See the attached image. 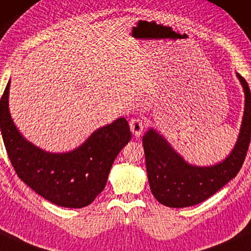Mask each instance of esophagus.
<instances>
[{"mask_svg":"<svg viewBox=\"0 0 251 251\" xmlns=\"http://www.w3.org/2000/svg\"><path fill=\"white\" fill-rule=\"evenodd\" d=\"M129 127H130V130H132V133L134 134V135L140 136L142 132H143V128H144L143 119L140 118V117L132 118V119H130V122H129Z\"/></svg>","mask_w":251,"mask_h":251,"instance_id":"34e87169","label":"esophagus"}]
</instances>
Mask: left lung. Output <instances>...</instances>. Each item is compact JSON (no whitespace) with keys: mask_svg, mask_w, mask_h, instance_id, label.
Segmentation results:
<instances>
[{"mask_svg":"<svg viewBox=\"0 0 251 251\" xmlns=\"http://www.w3.org/2000/svg\"><path fill=\"white\" fill-rule=\"evenodd\" d=\"M245 91V114L237 143L222 162L209 167L187 163L168 141L153 128L143 136L150 188L156 201L169 207L200 204L226 185L240 171L251 134V93L247 81L237 73Z\"/></svg>","mask_w":251,"mask_h":251,"instance_id":"left-lung-1","label":"left lung"}]
</instances>
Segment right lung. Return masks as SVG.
Returning <instances> with one entry per match:
<instances>
[{
	"label": "right lung",
	"mask_w": 251,
	"mask_h": 251,
	"mask_svg": "<svg viewBox=\"0 0 251 251\" xmlns=\"http://www.w3.org/2000/svg\"><path fill=\"white\" fill-rule=\"evenodd\" d=\"M10 81L0 100V128L7 155L18 177L62 207L81 208L102 192L116 156L132 133L125 118L95 130L83 144L66 153H50L21 135L9 111Z\"/></svg>",
	"instance_id": "add662e5"
}]
</instances>
